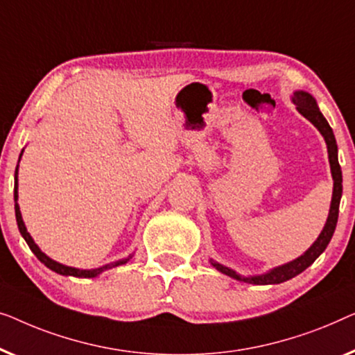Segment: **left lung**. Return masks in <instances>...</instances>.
I'll return each mask as SVG.
<instances>
[{"label":"left lung","mask_w":355,"mask_h":355,"mask_svg":"<svg viewBox=\"0 0 355 355\" xmlns=\"http://www.w3.org/2000/svg\"><path fill=\"white\" fill-rule=\"evenodd\" d=\"M293 103L296 104V109L302 114L307 121H311L313 125L318 128V132L322 133V137L325 138L327 148H328V159H329V167H331V175H333V198H331V206H329V214L327 218L325 227H323L322 233L318 234L317 241L312 244L311 248L307 249L306 252L302 254L301 257L294 259V261L284 263V266H279L272 268L270 272L262 273V275H254V277H244L239 275L232 268H228L222 263H218L216 261H211L214 267L217 268L218 272L225 273V275L232 277L238 282H244V283H251V284H278L286 282V279H291L299 273L306 270L307 267H311L315 259L320 256V254L325 251L329 239H331L334 228H336L338 223V214H339V201H341V194H343V173H341V166L338 162V144L336 139H334L333 130L328 125L327 119L323 117V114L320 112V109L317 106L315 98L312 94H309L307 92H294L293 94Z\"/></svg>","instance_id":"obj_1"}]
</instances>
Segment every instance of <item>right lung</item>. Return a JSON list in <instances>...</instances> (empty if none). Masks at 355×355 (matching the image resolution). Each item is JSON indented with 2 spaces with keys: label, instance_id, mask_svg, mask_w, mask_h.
<instances>
[{
  "label": "right lung",
  "instance_id": "add662e5",
  "mask_svg": "<svg viewBox=\"0 0 355 355\" xmlns=\"http://www.w3.org/2000/svg\"><path fill=\"white\" fill-rule=\"evenodd\" d=\"M24 153V149H22ZM21 153V156H22ZM19 167V166H17ZM17 167H16V173H14V209H16V220H17V227H19V232L26 239V243L28 244V248L32 249V252L37 256V259L42 263H44L48 268H51L53 272L59 273V275H71V277H78V278H94L98 277L99 273H103L104 270H107V268H112V267H117V266H122V263H127L132 256H128L127 259H122V261H117V262H112V263H107V266L104 267H99V268H93V270H80V268H73V267H67V266H62V263H59L56 261H53V259H49L46 254L42 252V249H40L37 244H35L33 238L30 236V233L27 232L26 228V223L22 220V214H21V209H19V204H17Z\"/></svg>",
  "mask_w": 355,
  "mask_h": 355
}]
</instances>
